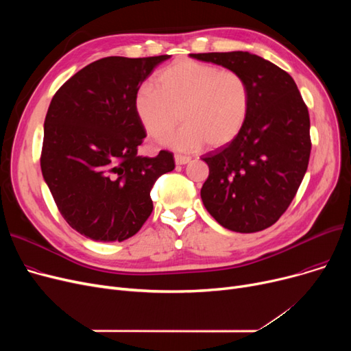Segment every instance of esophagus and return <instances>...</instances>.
<instances>
[{
	"instance_id": "1",
	"label": "esophagus",
	"mask_w": 351,
	"mask_h": 351,
	"mask_svg": "<svg viewBox=\"0 0 351 351\" xmlns=\"http://www.w3.org/2000/svg\"><path fill=\"white\" fill-rule=\"evenodd\" d=\"M188 162H191V158H189V156L175 155V163H176V165H186Z\"/></svg>"
}]
</instances>
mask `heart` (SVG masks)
I'll use <instances>...</instances> for the list:
<instances>
[{
	"mask_svg": "<svg viewBox=\"0 0 351 351\" xmlns=\"http://www.w3.org/2000/svg\"><path fill=\"white\" fill-rule=\"evenodd\" d=\"M156 84H143L136 90L135 112L155 141L168 138L180 117L183 126L168 142L178 151L193 152L205 143L225 146L246 123L250 90L236 71L179 60L159 73Z\"/></svg>",
	"mask_w": 351,
	"mask_h": 351,
	"instance_id": "obj_1",
	"label": "heart"
}]
</instances>
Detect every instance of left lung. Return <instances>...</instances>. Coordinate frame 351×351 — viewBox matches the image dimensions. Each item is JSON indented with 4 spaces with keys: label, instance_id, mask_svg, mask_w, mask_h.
<instances>
[{
    "label": "left lung",
    "instance_id": "obj_1",
    "mask_svg": "<svg viewBox=\"0 0 351 351\" xmlns=\"http://www.w3.org/2000/svg\"><path fill=\"white\" fill-rule=\"evenodd\" d=\"M191 57L239 72L250 90L241 134L202 156L209 166L202 200L216 222L229 230H263L286 212L307 171L311 151L307 106L289 73L254 53Z\"/></svg>",
    "mask_w": 351,
    "mask_h": 351
}]
</instances>
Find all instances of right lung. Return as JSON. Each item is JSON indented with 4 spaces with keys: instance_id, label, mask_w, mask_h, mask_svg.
<instances>
[{
    "instance_id": "obj_1",
    "label": "right lung",
    "mask_w": 351,
    "mask_h": 351,
    "mask_svg": "<svg viewBox=\"0 0 351 351\" xmlns=\"http://www.w3.org/2000/svg\"><path fill=\"white\" fill-rule=\"evenodd\" d=\"M169 55L106 57L71 77L49 104L41 171L66 223L97 242H122L151 216V189L173 154L138 156L146 136L135 95Z\"/></svg>"
}]
</instances>
